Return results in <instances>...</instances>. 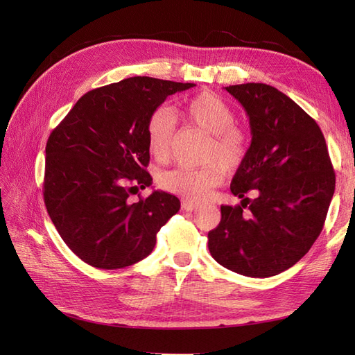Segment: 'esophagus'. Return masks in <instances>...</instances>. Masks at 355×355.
<instances>
[{"instance_id":"obj_1","label":"esophagus","mask_w":355,"mask_h":355,"mask_svg":"<svg viewBox=\"0 0 355 355\" xmlns=\"http://www.w3.org/2000/svg\"><path fill=\"white\" fill-rule=\"evenodd\" d=\"M182 209L187 210V211H194V210L198 209V204L192 202V201H184V202H182Z\"/></svg>"}]
</instances>
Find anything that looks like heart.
<instances>
[{
	"label": "heart",
	"mask_w": 355,
	"mask_h": 355,
	"mask_svg": "<svg viewBox=\"0 0 355 355\" xmlns=\"http://www.w3.org/2000/svg\"><path fill=\"white\" fill-rule=\"evenodd\" d=\"M185 120L210 135L206 161L202 168L178 167L159 176V185L175 196L191 201H201L222 184L223 170L237 168L249 151V135L234 125L235 114L227 101L213 92H201L185 103L182 110ZM176 118L168 108L154 111L146 123V142L158 163H166L171 154Z\"/></svg>",
	"instance_id": "b5f03b06"
}]
</instances>
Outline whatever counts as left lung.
<instances>
[{"instance_id":"left-lung-1","label":"left lung","mask_w":355,"mask_h":355,"mask_svg":"<svg viewBox=\"0 0 355 355\" xmlns=\"http://www.w3.org/2000/svg\"><path fill=\"white\" fill-rule=\"evenodd\" d=\"M225 90L249 116L252 142L231 182L241 204L220 207L209 250L227 270L272 277L302 259L323 230L335 171L318 124L288 96L262 83Z\"/></svg>"}]
</instances>
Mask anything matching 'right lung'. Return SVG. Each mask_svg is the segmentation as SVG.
I'll list each match as a JSON object with an SVG mask.
<instances>
[{
	"instance_id": "1",
	"label": "right lung",
	"mask_w": 355,
	"mask_h": 355,
	"mask_svg": "<svg viewBox=\"0 0 355 355\" xmlns=\"http://www.w3.org/2000/svg\"><path fill=\"white\" fill-rule=\"evenodd\" d=\"M196 84L132 77L85 93L46 146L44 202L51 222L81 261L101 270L130 266L153 252L157 232L180 209L153 191L146 123L170 94Z\"/></svg>"
}]
</instances>
